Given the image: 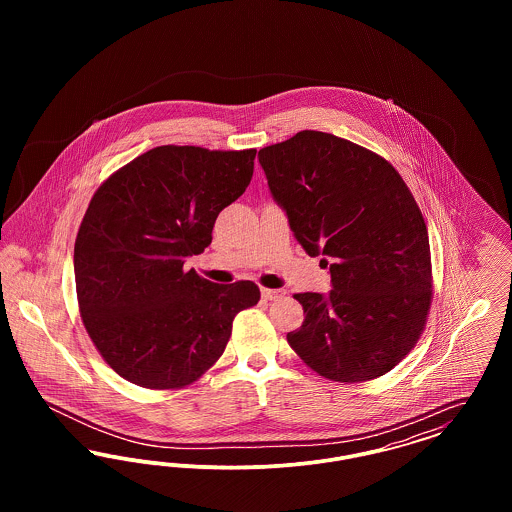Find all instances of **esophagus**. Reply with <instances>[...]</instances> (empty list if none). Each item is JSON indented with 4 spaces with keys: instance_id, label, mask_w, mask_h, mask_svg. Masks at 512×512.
Here are the masks:
<instances>
[{
    "instance_id": "esophagus-1",
    "label": "esophagus",
    "mask_w": 512,
    "mask_h": 512,
    "mask_svg": "<svg viewBox=\"0 0 512 512\" xmlns=\"http://www.w3.org/2000/svg\"><path fill=\"white\" fill-rule=\"evenodd\" d=\"M261 295L268 299V301H274V299H282L286 295V290H270V288H263Z\"/></svg>"
}]
</instances>
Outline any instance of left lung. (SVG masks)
<instances>
[{"instance_id":"obj_1","label":"left lung","mask_w":512,"mask_h":512,"mask_svg":"<svg viewBox=\"0 0 512 512\" xmlns=\"http://www.w3.org/2000/svg\"><path fill=\"white\" fill-rule=\"evenodd\" d=\"M259 163L297 242L330 261L332 292L293 293L305 320L290 347L332 382L384 376L420 340L434 295L428 228L409 186L382 155L317 130L259 149Z\"/></svg>"}]
</instances>
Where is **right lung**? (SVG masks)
Masks as SVG:
<instances>
[{
  "mask_svg": "<svg viewBox=\"0 0 512 512\" xmlns=\"http://www.w3.org/2000/svg\"><path fill=\"white\" fill-rule=\"evenodd\" d=\"M257 149L159 146L101 182L74 242L76 299L103 361L147 390H180L220 359L251 280L213 284L184 259L213 240L251 182Z\"/></svg>",
  "mask_w": 512,
  "mask_h": 512,
  "instance_id": "add662e5",
  "label": "right lung"
}]
</instances>
